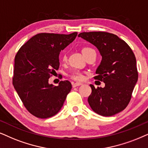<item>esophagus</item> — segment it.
Returning <instances> with one entry per match:
<instances>
[{"label": "esophagus", "mask_w": 148, "mask_h": 148, "mask_svg": "<svg viewBox=\"0 0 148 148\" xmlns=\"http://www.w3.org/2000/svg\"><path fill=\"white\" fill-rule=\"evenodd\" d=\"M82 85H83V84L80 83H75L72 84V87H77V86H80Z\"/></svg>", "instance_id": "1"}]
</instances>
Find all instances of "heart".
<instances>
[{
  "label": "heart",
  "mask_w": 148,
  "mask_h": 148,
  "mask_svg": "<svg viewBox=\"0 0 148 148\" xmlns=\"http://www.w3.org/2000/svg\"><path fill=\"white\" fill-rule=\"evenodd\" d=\"M92 50L91 48H84L83 50H82V52H83V55H85L87 52L89 51V50ZM65 59H66V56L65 55H63V60L65 61ZM71 77H72V79L74 80H81L83 79L84 76H83V74H82L81 72H79V71L76 70V71H74L72 74H71Z\"/></svg>",
  "instance_id": "heart-1"
}]
</instances>
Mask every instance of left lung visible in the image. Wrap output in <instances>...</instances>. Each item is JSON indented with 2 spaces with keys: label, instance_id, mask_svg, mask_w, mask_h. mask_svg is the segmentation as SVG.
Instances as JSON below:
<instances>
[{
  "label": "left lung",
  "instance_id": "8db88e82",
  "mask_svg": "<svg viewBox=\"0 0 148 148\" xmlns=\"http://www.w3.org/2000/svg\"><path fill=\"white\" fill-rule=\"evenodd\" d=\"M78 37L94 45L102 56L95 79L103 81L104 87L93 85L88 102L95 113L112 116L128 105L138 80L136 58L130 46L116 35L106 32H83Z\"/></svg>",
  "mask_w": 148,
  "mask_h": 148
}]
</instances>
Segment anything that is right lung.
Returning <instances> with one entry per match:
<instances>
[{"instance_id":"add662e5","label":"right lung","mask_w":148,"mask_h":148,"mask_svg":"<svg viewBox=\"0 0 148 148\" xmlns=\"http://www.w3.org/2000/svg\"><path fill=\"white\" fill-rule=\"evenodd\" d=\"M69 35L39 33L24 44L15 57L13 85L29 113L46 119L56 115L72 89L68 80L58 86L48 79L59 68V54L75 40Z\"/></svg>"}]
</instances>
